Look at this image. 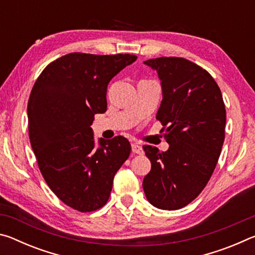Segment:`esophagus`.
Wrapping results in <instances>:
<instances>
[{
  "label": "esophagus",
  "instance_id": "34e87169",
  "mask_svg": "<svg viewBox=\"0 0 255 255\" xmlns=\"http://www.w3.org/2000/svg\"><path fill=\"white\" fill-rule=\"evenodd\" d=\"M131 150L135 154H143L144 153L143 147H141V146L138 145V144H132L131 145Z\"/></svg>",
  "mask_w": 255,
  "mask_h": 255
}]
</instances>
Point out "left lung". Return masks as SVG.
I'll use <instances>...</instances> for the list:
<instances>
[{
	"instance_id": "obj_1",
	"label": "left lung",
	"mask_w": 255,
	"mask_h": 255,
	"mask_svg": "<svg viewBox=\"0 0 255 255\" xmlns=\"http://www.w3.org/2000/svg\"><path fill=\"white\" fill-rule=\"evenodd\" d=\"M157 72L163 99L156 119L170 147L145 145L152 169L143 188L147 200L164 210L183 208L208 183L225 139L226 110L221 89L208 72L181 57L148 59Z\"/></svg>"
}]
</instances>
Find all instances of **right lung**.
Returning <instances> with one entry per match:
<instances>
[{
	"label": "right lung",
	"mask_w": 255,
	"mask_h": 255,
	"mask_svg": "<svg viewBox=\"0 0 255 255\" xmlns=\"http://www.w3.org/2000/svg\"><path fill=\"white\" fill-rule=\"evenodd\" d=\"M137 56L72 53L50 63L28 102L29 138L56 196L81 213L107 204L115 174L129 157L127 138L94 140V115L107 111L109 82Z\"/></svg>",
	"instance_id": "right-lung-1"
}]
</instances>
